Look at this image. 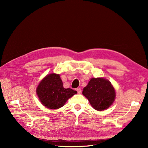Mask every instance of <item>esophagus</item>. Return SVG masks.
I'll use <instances>...</instances> for the list:
<instances>
[{
  "instance_id": "obj_1",
  "label": "esophagus",
  "mask_w": 148,
  "mask_h": 148,
  "mask_svg": "<svg viewBox=\"0 0 148 148\" xmlns=\"http://www.w3.org/2000/svg\"><path fill=\"white\" fill-rule=\"evenodd\" d=\"M76 90L77 91L78 93H81V92H82V89H81V88H77V89H76Z\"/></svg>"
}]
</instances>
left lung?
<instances>
[{"label":"left lung","mask_w":148,"mask_h":148,"mask_svg":"<svg viewBox=\"0 0 148 148\" xmlns=\"http://www.w3.org/2000/svg\"><path fill=\"white\" fill-rule=\"evenodd\" d=\"M83 95L96 110H104L113 104L115 99V91L110 82L104 78H92Z\"/></svg>","instance_id":"8db88e82"}]
</instances>
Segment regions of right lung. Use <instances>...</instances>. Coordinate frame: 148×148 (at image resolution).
<instances>
[{
    "mask_svg": "<svg viewBox=\"0 0 148 148\" xmlns=\"http://www.w3.org/2000/svg\"><path fill=\"white\" fill-rule=\"evenodd\" d=\"M36 93L43 106L50 109H58L77 92L72 89L64 88L60 75L51 73L39 83Z\"/></svg>",
    "mask_w": 148,
    "mask_h": 148,
    "instance_id": "add662e5",
    "label": "right lung"
}]
</instances>
